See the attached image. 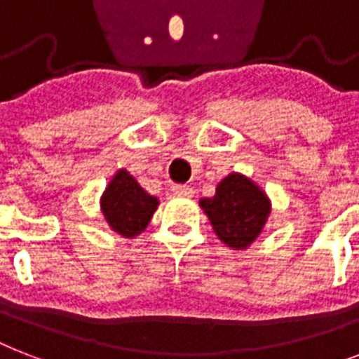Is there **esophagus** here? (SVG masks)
<instances>
[{
  "label": "esophagus",
  "mask_w": 359,
  "mask_h": 359,
  "mask_svg": "<svg viewBox=\"0 0 359 359\" xmlns=\"http://www.w3.org/2000/svg\"><path fill=\"white\" fill-rule=\"evenodd\" d=\"M171 191H173L175 196H179V197L194 196V188H191V186H186V184H175L173 188H171Z\"/></svg>",
  "instance_id": "obj_1"
}]
</instances>
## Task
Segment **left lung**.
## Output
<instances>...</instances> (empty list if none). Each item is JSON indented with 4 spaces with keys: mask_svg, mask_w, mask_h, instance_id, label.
<instances>
[{
    "mask_svg": "<svg viewBox=\"0 0 359 359\" xmlns=\"http://www.w3.org/2000/svg\"><path fill=\"white\" fill-rule=\"evenodd\" d=\"M199 207L224 244L233 250H248L266 224L270 199L251 179L231 173L219 182L214 197L201 199Z\"/></svg>",
    "mask_w": 359,
    "mask_h": 359,
    "instance_id": "obj_1",
    "label": "left lung"
}]
</instances>
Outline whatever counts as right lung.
I'll list each match as a JSON object with an SVG mask.
<instances>
[{
	"instance_id": "1",
	"label": "right lung",
	"mask_w": 359,
	"mask_h": 359,
	"mask_svg": "<svg viewBox=\"0 0 359 359\" xmlns=\"http://www.w3.org/2000/svg\"><path fill=\"white\" fill-rule=\"evenodd\" d=\"M100 208L108 225L124 238H134L147 229L158 199L149 196L126 169H119L100 197Z\"/></svg>"
}]
</instances>
